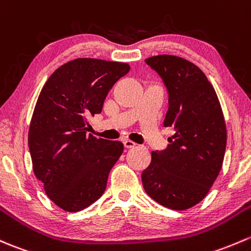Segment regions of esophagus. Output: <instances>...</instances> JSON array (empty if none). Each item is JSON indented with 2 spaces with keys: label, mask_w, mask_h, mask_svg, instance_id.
<instances>
[{
  "label": "esophagus",
  "mask_w": 251,
  "mask_h": 251,
  "mask_svg": "<svg viewBox=\"0 0 251 251\" xmlns=\"http://www.w3.org/2000/svg\"><path fill=\"white\" fill-rule=\"evenodd\" d=\"M123 143H124V147L127 148V149H131V148L136 147V143H134V142H132V141H128V139H125Z\"/></svg>",
  "instance_id": "obj_1"
}]
</instances>
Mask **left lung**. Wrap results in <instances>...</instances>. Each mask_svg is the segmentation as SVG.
Instances as JSON below:
<instances>
[{"instance_id":"obj_1","label":"left lung","mask_w":251,"mask_h":251,"mask_svg":"<svg viewBox=\"0 0 251 251\" xmlns=\"http://www.w3.org/2000/svg\"><path fill=\"white\" fill-rule=\"evenodd\" d=\"M146 62L167 89L163 125L173 127L174 134L165 150L151 151L142 183L163 207L189 209L204 199L220 172L227 139L225 119L214 88L196 65L173 55Z\"/></svg>"}]
</instances>
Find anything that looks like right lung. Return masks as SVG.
<instances>
[{
  "label": "right lung",
  "instance_id": "1",
  "mask_svg": "<svg viewBox=\"0 0 251 251\" xmlns=\"http://www.w3.org/2000/svg\"><path fill=\"white\" fill-rule=\"evenodd\" d=\"M130 71L124 62L75 59L44 84L28 130L33 173L48 197L66 212L85 209L103 195L108 176L123 154L119 141L86 133L108 92Z\"/></svg>",
  "mask_w": 251,
  "mask_h": 251
}]
</instances>
